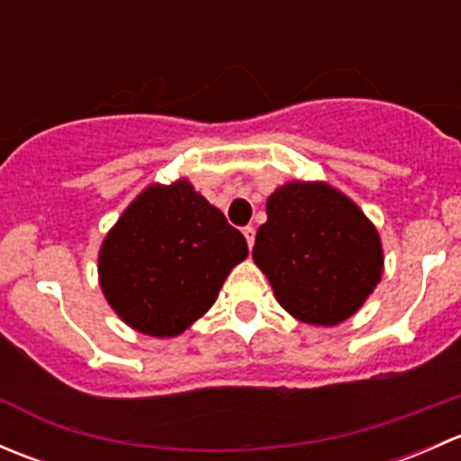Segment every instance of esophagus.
<instances>
[{
	"label": "esophagus",
	"instance_id": "esophagus-1",
	"mask_svg": "<svg viewBox=\"0 0 461 461\" xmlns=\"http://www.w3.org/2000/svg\"><path fill=\"white\" fill-rule=\"evenodd\" d=\"M243 236H245V240H248L249 249H252L254 248V239H257V230H254V227H245Z\"/></svg>",
	"mask_w": 461,
	"mask_h": 461
}]
</instances>
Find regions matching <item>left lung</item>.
Here are the masks:
<instances>
[{
  "label": "left lung",
  "instance_id": "obj_1",
  "mask_svg": "<svg viewBox=\"0 0 461 461\" xmlns=\"http://www.w3.org/2000/svg\"><path fill=\"white\" fill-rule=\"evenodd\" d=\"M265 212L252 257L278 303L310 325L350 319L384 274L373 222L328 183H285Z\"/></svg>",
  "mask_w": 461,
  "mask_h": 461
}]
</instances>
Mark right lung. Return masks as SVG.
Instances as JSON below:
<instances>
[{
  "instance_id": "add662e5",
  "label": "right lung",
  "mask_w": 461,
  "mask_h": 461,
  "mask_svg": "<svg viewBox=\"0 0 461 461\" xmlns=\"http://www.w3.org/2000/svg\"><path fill=\"white\" fill-rule=\"evenodd\" d=\"M248 240L189 180L151 185L102 240L97 274L104 299L149 337H176L216 301Z\"/></svg>"
}]
</instances>
